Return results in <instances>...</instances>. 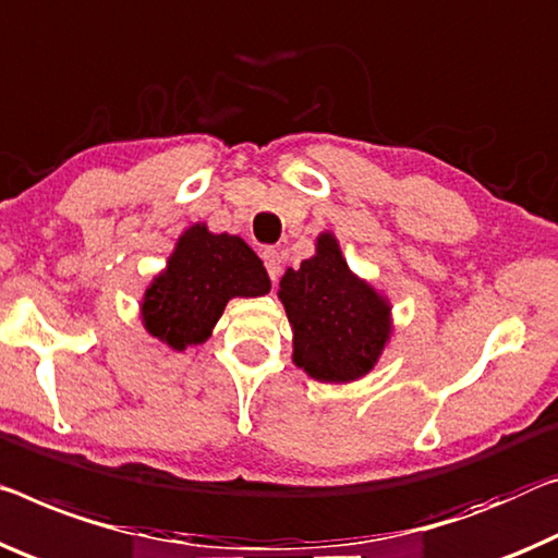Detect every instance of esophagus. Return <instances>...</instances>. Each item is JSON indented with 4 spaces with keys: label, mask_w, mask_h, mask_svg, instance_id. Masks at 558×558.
<instances>
[{
    "label": "esophagus",
    "mask_w": 558,
    "mask_h": 558,
    "mask_svg": "<svg viewBox=\"0 0 558 558\" xmlns=\"http://www.w3.org/2000/svg\"><path fill=\"white\" fill-rule=\"evenodd\" d=\"M262 259H264V267H267L269 279L277 281L279 274H281V254L277 250H264Z\"/></svg>",
    "instance_id": "esophagus-1"
}]
</instances>
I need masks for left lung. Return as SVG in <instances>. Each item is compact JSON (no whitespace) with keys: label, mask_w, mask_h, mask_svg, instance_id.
I'll list each match as a JSON object with an SVG mask.
<instances>
[{"label":"left lung","mask_w":558,"mask_h":558,"mask_svg":"<svg viewBox=\"0 0 558 558\" xmlns=\"http://www.w3.org/2000/svg\"><path fill=\"white\" fill-rule=\"evenodd\" d=\"M294 327V364L319 381H354L376 364L389 339V306L341 259L331 234L316 256L279 281Z\"/></svg>","instance_id":"obj_1"}]
</instances>
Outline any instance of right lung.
I'll use <instances>...</instances> for the list:
<instances>
[{
	"label": "right lung",
	"instance_id": "add662e5",
	"mask_svg": "<svg viewBox=\"0 0 558 558\" xmlns=\"http://www.w3.org/2000/svg\"><path fill=\"white\" fill-rule=\"evenodd\" d=\"M271 281L259 256L239 236L196 225L144 294V327L171 349L202 344L231 296H262Z\"/></svg>",
	"mask_w": 558,
	"mask_h": 558
}]
</instances>
